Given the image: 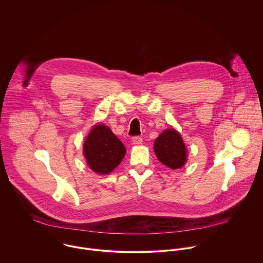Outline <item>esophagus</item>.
<instances>
[{
  "mask_svg": "<svg viewBox=\"0 0 263 263\" xmlns=\"http://www.w3.org/2000/svg\"><path fill=\"white\" fill-rule=\"evenodd\" d=\"M132 142H133V144H135V145H141V144L143 143V140H142V138H140V137H134V138L132 139Z\"/></svg>",
  "mask_w": 263,
  "mask_h": 263,
  "instance_id": "esophagus-1",
  "label": "esophagus"
}]
</instances>
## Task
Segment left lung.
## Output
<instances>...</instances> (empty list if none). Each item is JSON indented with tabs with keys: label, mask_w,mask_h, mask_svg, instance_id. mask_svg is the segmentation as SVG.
<instances>
[{
	"label": "left lung",
	"mask_w": 263,
	"mask_h": 263,
	"mask_svg": "<svg viewBox=\"0 0 263 263\" xmlns=\"http://www.w3.org/2000/svg\"><path fill=\"white\" fill-rule=\"evenodd\" d=\"M158 160L172 170L182 168L187 162V149L183 139L175 128L164 129L154 142Z\"/></svg>",
	"instance_id": "8db88e82"
}]
</instances>
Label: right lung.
<instances>
[{
  "label": "right lung",
  "instance_id": "right-lung-1",
  "mask_svg": "<svg viewBox=\"0 0 263 263\" xmlns=\"http://www.w3.org/2000/svg\"><path fill=\"white\" fill-rule=\"evenodd\" d=\"M126 149L109 126H92L83 144V154L89 168L96 174L107 175L121 163Z\"/></svg>",
  "mask_w": 263,
  "mask_h": 263
}]
</instances>
